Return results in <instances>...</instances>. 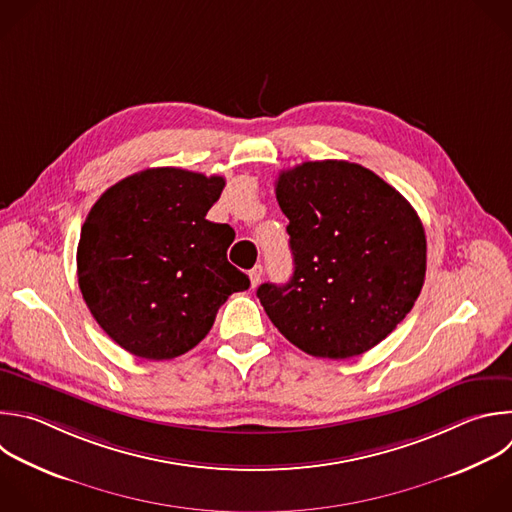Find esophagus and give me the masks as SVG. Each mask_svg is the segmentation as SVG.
<instances>
[{"label":"esophagus","instance_id":"34e87169","mask_svg":"<svg viewBox=\"0 0 512 512\" xmlns=\"http://www.w3.org/2000/svg\"><path fill=\"white\" fill-rule=\"evenodd\" d=\"M261 277H263V267H261V265H255V267L249 271L251 285H253V287H257V283L261 281Z\"/></svg>","mask_w":512,"mask_h":512}]
</instances>
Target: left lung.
I'll use <instances>...</instances> for the list:
<instances>
[{
  "mask_svg": "<svg viewBox=\"0 0 512 512\" xmlns=\"http://www.w3.org/2000/svg\"><path fill=\"white\" fill-rule=\"evenodd\" d=\"M275 195L289 219L295 267L285 285H259L269 319L315 358L346 360L372 350L422 291L420 217L384 179L348 160L283 170Z\"/></svg>",
  "mask_w": 512,
  "mask_h": 512,
  "instance_id": "left-lung-1",
  "label": "left lung"
}]
</instances>
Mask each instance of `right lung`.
I'll use <instances>...</instances> for the list:
<instances>
[{
  "label": "right lung",
  "instance_id": "obj_1",
  "mask_svg": "<svg viewBox=\"0 0 512 512\" xmlns=\"http://www.w3.org/2000/svg\"><path fill=\"white\" fill-rule=\"evenodd\" d=\"M223 177L146 168L90 209L78 243V285L98 325L144 360H173L211 331L249 277L227 261L229 225L207 221Z\"/></svg>",
  "mask_w": 512,
  "mask_h": 512
}]
</instances>
